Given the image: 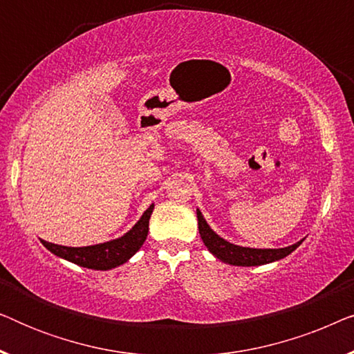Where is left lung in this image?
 <instances>
[{
	"instance_id": "8db88e82",
	"label": "left lung",
	"mask_w": 354,
	"mask_h": 354,
	"mask_svg": "<svg viewBox=\"0 0 354 354\" xmlns=\"http://www.w3.org/2000/svg\"><path fill=\"white\" fill-rule=\"evenodd\" d=\"M198 217V229H200V235L203 239V243L206 245V248L216 256L217 259H221L222 263L232 264V266H263L274 263V261L283 259L285 256H288L292 251L298 248L303 243V240L297 241L295 245L285 246V248H275V250H258V248H246V246H239L230 243L224 239H221L214 230L207 225L205 217H203L201 211L196 209Z\"/></svg>"
}]
</instances>
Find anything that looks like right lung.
<instances>
[{
    "label": "right lung",
    "mask_w": 354,
    "mask_h": 354,
    "mask_svg": "<svg viewBox=\"0 0 354 354\" xmlns=\"http://www.w3.org/2000/svg\"><path fill=\"white\" fill-rule=\"evenodd\" d=\"M154 209V205L148 207L140 217V221L130 229L127 234L120 239L106 241L91 246H82V248H72V246L55 245L50 241L41 240V243L51 251L53 254L59 256L62 259L71 261L77 266L95 270H109L118 268V266L127 263L137 251L142 248L148 236L149 217Z\"/></svg>",
    "instance_id": "1"
}]
</instances>
